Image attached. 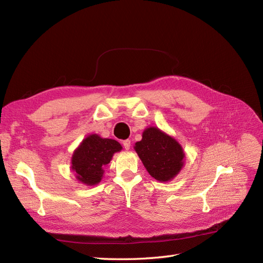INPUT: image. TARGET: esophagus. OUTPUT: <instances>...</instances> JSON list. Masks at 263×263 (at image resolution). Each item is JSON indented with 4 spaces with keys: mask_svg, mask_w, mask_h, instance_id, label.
<instances>
[{
    "mask_svg": "<svg viewBox=\"0 0 263 263\" xmlns=\"http://www.w3.org/2000/svg\"><path fill=\"white\" fill-rule=\"evenodd\" d=\"M130 145H132V141L129 139H126L123 141V146L126 150H128L130 148Z\"/></svg>",
    "mask_w": 263,
    "mask_h": 263,
    "instance_id": "obj_1",
    "label": "esophagus"
}]
</instances>
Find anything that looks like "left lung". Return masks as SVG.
Listing matches in <instances>:
<instances>
[{
  "instance_id": "left-lung-1",
  "label": "left lung",
  "mask_w": 263,
  "mask_h": 263,
  "mask_svg": "<svg viewBox=\"0 0 263 263\" xmlns=\"http://www.w3.org/2000/svg\"><path fill=\"white\" fill-rule=\"evenodd\" d=\"M134 148L150 176L158 181H171L182 169L185 155L181 145L157 127L146 128Z\"/></svg>"
}]
</instances>
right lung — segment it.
I'll list each match as a JSON object with an SVG mask.
<instances>
[{"label": "right lung", "instance_id": "add662e5", "mask_svg": "<svg viewBox=\"0 0 263 263\" xmlns=\"http://www.w3.org/2000/svg\"><path fill=\"white\" fill-rule=\"evenodd\" d=\"M122 150V146L114 139L102 138L93 134L82 140L72 155L71 169L77 179L86 185H95L101 182L105 166L112 160L115 153Z\"/></svg>", "mask_w": 263, "mask_h": 263}]
</instances>
